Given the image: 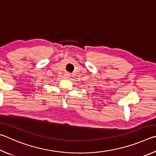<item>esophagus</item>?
<instances>
[{
  "label": "esophagus",
  "instance_id": "obj_1",
  "mask_svg": "<svg viewBox=\"0 0 156 156\" xmlns=\"http://www.w3.org/2000/svg\"><path fill=\"white\" fill-rule=\"evenodd\" d=\"M64 76H65V78H66V79H68V78H69V76H70V74L69 73H66V74H64Z\"/></svg>",
  "mask_w": 156,
  "mask_h": 156
}]
</instances>
